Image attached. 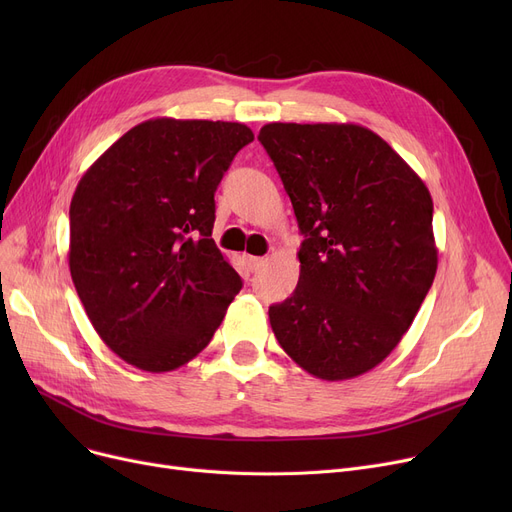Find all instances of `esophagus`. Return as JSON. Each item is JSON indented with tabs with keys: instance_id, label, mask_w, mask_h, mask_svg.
<instances>
[{
	"instance_id": "obj_1",
	"label": "esophagus",
	"mask_w": 512,
	"mask_h": 512,
	"mask_svg": "<svg viewBox=\"0 0 512 512\" xmlns=\"http://www.w3.org/2000/svg\"><path fill=\"white\" fill-rule=\"evenodd\" d=\"M247 263H249V267H251V272H257L259 267L265 263V259H263V257H247Z\"/></svg>"
}]
</instances>
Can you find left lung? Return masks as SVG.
I'll return each mask as SVG.
<instances>
[{"label":"left lung","mask_w":512,"mask_h":512,"mask_svg":"<svg viewBox=\"0 0 512 512\" xmlns=\"http://www.w3.org/2000/svg\"><path fill=\"white\" fill-rule=\"evenodd\" d=\"M259 141L305 236L299 284L270 307L272 330L315 378H357L394 351L432 288V195L359 124L272 122Z\"/></svg>","instance_id":"8db88e82"}]
</instances>
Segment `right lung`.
Listing matches in <instances>:
<instances>
[{
	"label": "right lung",
	"mask_w": 512,
	"mask_h": 512,
	"mask_svg": "<svg viewBox=\"0 0 512 512\" xmlns=\"http://www.w3.org/2000/svg\"><path fill=\"white\" fill-rule=\"evenodd\" d=\"M253 139L238 122L155 118L80 178L70 276L95 332L126 363L178 369L220 328L242 280L211 238L213 195Z\"/></svg>",
	"instance_id": "obj_1"
}]
</instances>
